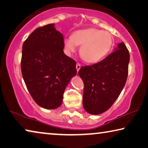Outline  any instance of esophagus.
I'll return each mask as SVG.
<instances>
[{
    "instance_id": "1",
    "label": "esophagus",
    "mask_w": 148,
    "mask_h": 148,
    "mask_svg": "<svg viewBox=\"0 0 148 148\" xmlns=\"http://www.w3.org/2000/svg\"><path fill=\"white\" fill-rule=\"evenodd\" d=\"M76 70H77V71H79V70L80 69V68H81V65H80V64H79V63H77L76 64Z\"/></svg>"
}]
</instances>
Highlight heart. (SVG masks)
Wrapping results in <instances>:
<instances>
[{"instance_id": "1", "label": "heart", "mask_w": 148, "mask_h": 148, "mask_svg": "<svg viewBox=\"0 0 148 148\" xmlns=\"http://www.w3.org/2000/svg\"><path fill=\"white\" fill-rule=\"evenodd\" d=\"M111 34L106 31L90 28L75 32L72 37L64 39V47L69 54L81 45L79 55L86 62L95 63L103 58L112 45Z\"/></svg>"}]
</instances>
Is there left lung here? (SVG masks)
<instances>
[{"mask_svg":"<svg viewBox=\"0 0 148 148\" xmlns=\"http://www.w3.org/2000/svg\"><path fill=\"white\" fill-rule=\"evenodd\" d=\"M130 54L123 42L101 61L81 67L84 84L83 107L91 114L107 111L120 95L128 76Z\"/></svg>","mask_w":148,"mask_h":148,"instance_id":"left-lung-1","label":"left lung"}]
</instances>
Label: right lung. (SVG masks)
Returning a JSON list of instances; mask_svg holds the SVG:
<instances>
[{"instance_id": "add662e5", "label": "right lung", "mask_w": 148, "mask_h": 148, "mask_svg": "<svg viewBox=\"0 0 148 148\" xmlns=\"http://www.w3.org/2000/svg\"><path fill=\"white\" fill-rule=\"evenodd\" d=\"M51 23L37 28L22 46L21 70L28 91L36 103L47 109L61 105L63 93L76 62L65 55L64 37Z\"/></svg>"}]
</instances>
